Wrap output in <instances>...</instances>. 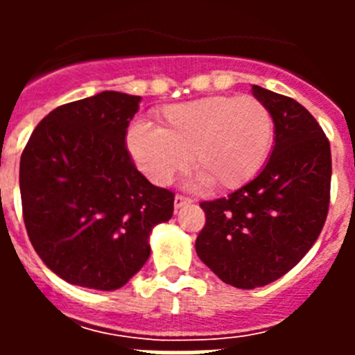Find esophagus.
Here are the masks:
<instances>
[{
  "mask_svg": "<svg viewBox=\"0 0 355 355\" xmlns=\"http://www.w3.org/2000/svg\"><path fill=\"white\" fill-rule=\"evenodd\" d=\"M190 202H192V200L188 199V197H183V196H175L174 197V208L175 209L181 208V206H184V205H190Z\"/></svg>",
  "mask_w": 355,
  "mask_h": 355,
  "instance_id": "esophagus-1",
  "label": "esophagus"
}]
</instances>
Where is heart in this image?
Masks as SVG:
<instances>
[{
	"instance_id": "b5f03b06",
	"label": "heart",
	"mask_w": 355,
	"mask_h": 355,
	"mask_svg": "<svg viewBox=\"0 0 355 355\" xmlns=\"http://www.w3.org/2000/svg\"><path fill=\"white\" fill-rule=\"evenodd\" d=\"M156 119L158 128L131 124L126 147L137 168L158 187L190 162L199 183L234 190L252 180L274 144V117L252 96L202 97L165 106Z\"/></svg>"
}]
</instances>
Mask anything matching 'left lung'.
<instances>
[{
	"mask_svg": "<svg viewBox=\"0 0 355 355\" xmlns=\"http://www.w3.org/2000/svg\"><path fill=\"white\" fill-rule=\"evenodd\" d=\"M256 99L274 117V149L252 181L200 202L206 225L196 240L200 261L241 290L283 277L322 233L331 197V146L300 103L258 85Z\"/></svg>",
	"mask_w": 355,
	"mask_h": 355,
	"instance_id": "1",
	"label": "left lung"
}]
</instances>
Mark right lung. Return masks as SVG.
<instances>
[{"label":"right lung","instance_id":"right-lung-1","mask_svg":"<svg viewBox=\"0 0 355 355\" xmlns=\"http://www.w3.org/2000/svg\"><path fill=\"white\" fill-rule=\"evenodd\" d=\"M140 96L106 92L55 108L31 133L19 187L31 245L76 286L119 290L146 265L174 193L150 184L126 147Z\"/></svg>","mask_w":355,"mask_h":355}]
</instances>
